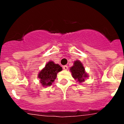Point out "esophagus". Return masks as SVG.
<instances>
[{"label":"esophagus","instance_id":"34e87169","mask_svg":"<svg viewBox=\"0 0 124 124\" xmlns=\"http://www.w3.org/2000/svg\"><path fill=\"white\" fill-rule=\"evenodd\" d=\"M62 68H63V69L64 70H68V67L67 65H64V66H63V67H62Z\"/></svg>","mask_w":124,"mask_h":124}]
</instances>
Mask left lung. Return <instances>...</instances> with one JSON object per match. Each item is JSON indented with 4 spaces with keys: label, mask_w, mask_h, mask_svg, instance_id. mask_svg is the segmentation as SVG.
Returning <instances> with one entry per match:
<instances>
[{
    "label": "left lung",
    "mask_w": 124,
    "mask_h": 124,
    "mask_svg": "<svg viewBox=\"0 0 124 124\" xmlns=\"http://www.w3.org/2000/svg\"><path fill=\"white\" fill-rule=\"evenodd\" d=\"M72 73V76L76 80H77L79 82L82 83L84 82L85 78L87 77L85 71V68L83 64L80 61H76L74 63V65L70 68Z\"/></svg>",
    "instance_id": "obj_1"
}]
</instances>
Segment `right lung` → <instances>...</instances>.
Here are the masks:
<instances>
[{"mask_svg":"<svg viewBox=\"0 0 124 124\" xmlns=\"http://www.w3.org/2000/svg\"><path fill=\"white\" fill-rule=\"evenodd\" d=\"M62 70V67L59 65L50 61L39 73L38 78H40V82L43 86H50L56 79L57 72Z\"/></svg>","mask_w":124,"mask_h":124,"instance_id":"obj_1","label":"right lung"}]
</instances>
